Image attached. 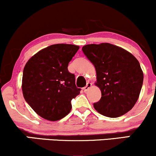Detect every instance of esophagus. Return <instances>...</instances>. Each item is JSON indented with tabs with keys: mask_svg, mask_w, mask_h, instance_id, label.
<instances>
[{
	"mask_svg": "<svg viewBox=\"0 0 156 156\" xmlns=\"http://www.w3.org/2000/svg\"><path fill=\"white\" fill-rule=\"evenodd\" d=\"M91 87H92V83H89V82H88V83H87V86H86L85 87H83V91H84V92H87V91L88 90V89L90 88Z\"/></svg>",
	"mask_w": 156,
	"mask_h": 156,
	"instance_id": "34e87169",
	"label": "esophagus"
}]
</instances>
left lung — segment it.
I'll list each match as a JSON object with an SVG mask.
<instances>
[{
	"mask_svg": "<svg viewBox=\"0 0 156 156\" xmlns=\"http://www.w3.org/2000/svg\"><path fill=\"white\" fill-rule=\"evenodd\" d=\"M82 51L95 67V84L101 91V100L93 104L95 110L112 118L129 112L139 98L144 79L139 61L110 43L87 44Z\"/></svg>",
	"mask_w": 156,
	"mask_h": 156,
	"instance_id": "left-lung-1",
	"label": "left lung"
}]
</instances>
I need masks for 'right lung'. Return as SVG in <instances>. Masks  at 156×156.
Wrapping results in <instances>:
<instances>
[{
  "instance_id": "1",
  "label": "right lung",
  "mask_w": 156,
  "mask_h": 156,
  "mask_svg": "<svg viewBox=\"0 0 156 156\" xmlns=\"http://www.w3.org/2000/svg\"><path fill=\"white\" fill-rule=\"evenodd\" d=\"M79 46L56 44L41 50L28 61L23 73L22 90L28 105L38 115L50 121L67 116L71 101L80 94L69 62Z\"/></svg>"
}]
</instances>
